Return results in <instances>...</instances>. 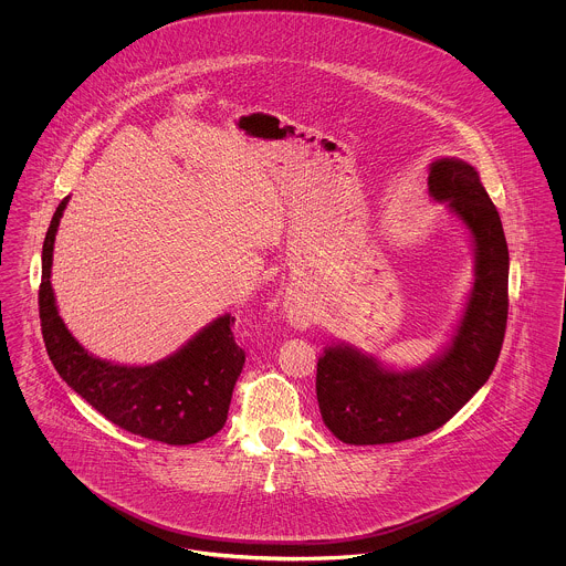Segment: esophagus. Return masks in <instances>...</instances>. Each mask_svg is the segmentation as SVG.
<instances>
[{
    "label": "esophagus",
    "mask_w": 566,
    "mask_h": 566,
    "mask_svg": "<svg viewBox=\"0 0 566 566\" xmlns=\"http://www.w3.org/2000/svg\"><path fill=\"white\" fill-rule=\"evenodd\" d=\"M284 312H286V318L289 323L296 326V328H305L312 324V307L303 301H298L295 296H286L284 301Z\"/></svg>",
    "instance_id": "esophagus-1"
}]
</instances>
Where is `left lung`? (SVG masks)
Instances as JSON below:
<instances>
[{"instance_id":"8db88e82","label":"left lung","mask_w":566,"mask_h":566,"mask_svg":"<svg viewBox=\"0 0 566 566\" xmlns=\"http://www.w3.org/2000/svg\"><path fill=\"white\" fill-rule=\"evenodd\" d=\"M429 192L450 201L475 243V282L452 344L429 365L390 371L350 346L324 350L316 397L324 424L352 446L413 439L443 427L492 376L503 348L510 312V250L501 216L475 167L437 159Z\"/></svg>"}]
</instances>
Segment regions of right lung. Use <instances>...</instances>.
Listing matches in <instances>:
<instances>
[{
  "mask_svg": "<svg viewBox=\"0 0 566 566\" xmlns=\"http://www.w3.org/2000/svg\"><path fill=\"white\" fill-rule=\"evenodd\" d=\"M65 197L42 245L40 324L56 374L112 424L169 446H189L220 431L242 374L245 352L235 344V318L224 314L197 333L182 350L146 367L112 365L91 356L72 337L54 305L51 286L54 233Z\"/></svg>",
  "mask_w": 566,
  "mask_h": 566,
  "instance_id": "right-lung-1",
  "label": "right lung"
}]
</instances>
